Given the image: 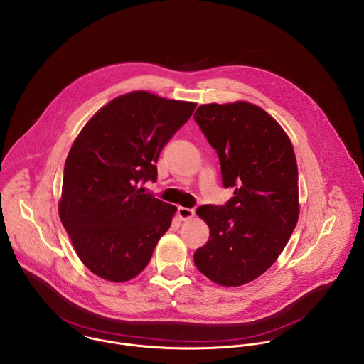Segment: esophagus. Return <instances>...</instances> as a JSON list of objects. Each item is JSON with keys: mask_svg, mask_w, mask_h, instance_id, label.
<instances>
[{"mask_svg": "<svg viewBox=\"0 0 364 364\" xmlns=\"http://www.w3.org/2000/svg\"><path fill=\"white\" fill-rule=\"evenodd\" d=\"M193 215H195V210L191 208H183V206L178 208V216L181 220H189L193 218Z\"/></svg>", "mask_w": 364, "mask_h": 364, "instance_id": "esophagus-1", "label": "esophagus"}]
</instances>
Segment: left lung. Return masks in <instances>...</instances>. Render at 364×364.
<instances>
[{
    "label": "left lung",
    "mask_w": 364,
    "mask_h": 364,
    "mask_svg": "<svg viewBox=\"0 0 364 364\" xmlns=\"http://www.w3.org/2000/svg\"><path fill=\"white\" fill-rule=\"evenodd\" d=\"M193 118L219 156L222 185L235 188L225 206L198 208L210 235L193 262L213 283L242 286L276 262L296 228L293 145L273 117L246 101L203 104Z\"/></svg>",
    "instance_id": "obj_1"
}]
</instances>
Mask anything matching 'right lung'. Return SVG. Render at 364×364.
<instances>
[{"mask_svg":"<svg viewBox=\"0 0 364 364\" xmlns=\"http://www.w3.org/2000/svg\"><path fill=\"white\" fill-rule=\"evenodd\" d=\"M196 102L132 91L104 105L81 129L65 161L58 213L81 262L122 283L149 263L176 206L139 188Z\"/></svg>","mask_w":364,"mask_h":364,"instance_id":"obj_1","label":"right lung"}]
</instances>
